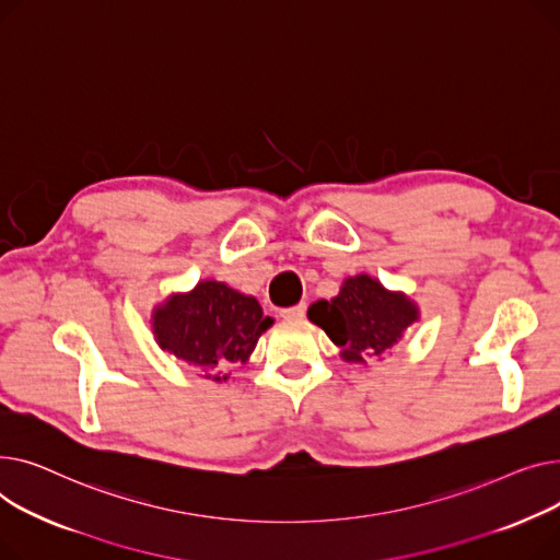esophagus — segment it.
Here are the masks:
<instances>
[{
  "instance_id": "obj_1",
  "label": "esophagus",
  "mask_w": 560,
  "mask_h": 560,
  "mask_svg": "<svg viewBox=\"0 0 560 560\" xmlns=\"http://www.w3.org/2000/svg\"><path fill=\"white\" fill-rule=\"evenodd\" d=\"M305 312H307V305H305V303H299V305H293V307L282 310V312H280V316H282V318H303V316H305Z\"/></svg>"
}]
</instances>
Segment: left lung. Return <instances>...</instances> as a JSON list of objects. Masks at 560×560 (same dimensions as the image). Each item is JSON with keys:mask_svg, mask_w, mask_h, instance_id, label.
Returning a JSON list of instances; mask_svg holds the SVG:
<instances>
[{"mask_svg": "<svg viewBox=\"0 0 560 560\" xmlns=\"http://www.w3.org/2000/svg\"><path fill=\"white\" fill-rule=\"evenodd\" d=\"M307 318L341 348L343 361L366 364V357H382L405 337L420 310L405 291H390L377 278L359 273L343 280L335 299L310 305Z\"/></svg>", "mask_w": 560, "mask_h": 560, "instance_id": "obj_1", "label": "left lung"}]
</instances>
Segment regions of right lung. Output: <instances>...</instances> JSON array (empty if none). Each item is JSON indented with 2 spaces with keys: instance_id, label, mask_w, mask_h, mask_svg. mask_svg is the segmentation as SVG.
I'll use <instances>...</instances> for the list:
<instances>
[{
  "instance_id": "right-lung-1",
  "label": "right lung",
  "mask_w": 560,
  "mask_h": 560,
  "mask_svg": "<svg viewBox=\"0 0 560 560\" xmlns=\"http://www.w3.org/2000/svg\"><path fill=\"white\" fill-rule=\"evenodd\" d=\"M271 325L257 299L217 280L172 293L151 312L155 343L212 382H225L230 364H246Z\"/></svg>"
}]
</instances>
